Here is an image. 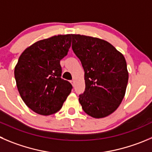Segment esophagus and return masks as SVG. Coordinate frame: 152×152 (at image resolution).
<instances>
[{
	"label": "esophagus",
	"instance_id": "obj_1",
	"mask_svg": "<svg viewBox=\"0 0 152 152\" xmlns=\"http://www.w3.org/2000/svg\"><path fill=\"white\" fill-rule=\"evenodd\" d=\"M75 80H71V83H72V86H75Z\"/></svg>",
	"mask_w": 152,
	"mask_h": 152
}]
</instances>
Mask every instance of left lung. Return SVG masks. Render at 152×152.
<instances>
[{"mask_svg":"<svg viewBox=\"0 0 152 152\" xmlns=\"http://www.w3.org/2000/svg\"><path fill=\"white\" fill-rule=\"evenodd\" d=\"M72 50L84 70L85 91L79 102L86 114L103 118L122 102L128 81L127 63L122 53L108 42L72 34Z\"/></svg>","mask_w":152,"mask_h":152,"instance_id":"1","label":"left lung"}]
</instances>
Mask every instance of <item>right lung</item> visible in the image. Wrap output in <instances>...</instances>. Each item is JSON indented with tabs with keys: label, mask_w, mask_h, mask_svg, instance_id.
Returning a JSON list of instances; mask_svg holds the SVG:
<instances>
[{
	"label": "right lung",
	"mask_w": 152,
	"mask_h": 152,
	"mask_svg": "<svg viewBox=\"0 0 152 152\" xmlns=\"http://www.w3.org/2000/svg\"><path fill=\"white\" fill-rule=\"evenodd\" d=\"M72 35L40 40L27 48L15 67V78L21 99L30 109L43 115L57 113L72 91L61 78L60 60L67 55Z\"/></svg>",
	"instance_id": "right-lung-1"
}]
</instances>
